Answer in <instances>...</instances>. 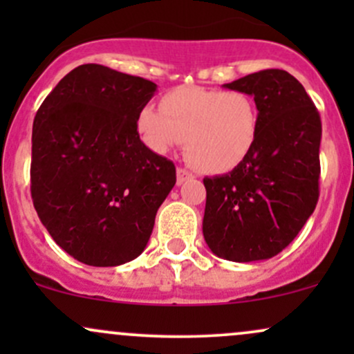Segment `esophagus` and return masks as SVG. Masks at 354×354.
<instances>
[{"label":"esophagus","instance_id":"34e87169","mask_svg":"<svg viewBox=\"0 0 354 354\" xmlns=\"http://www.w3.org/2000/svg\"><path fill=\"white\" fill-rule=\"evenodd\" d=\"M176 180H178V185H183V183L185 181H188V180H191V178H193V174H191L188 169H185V168H178V171H176Z\"/></svg>","mask_w":354,"mask_h":354}]
</instances>
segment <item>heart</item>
<instances>
[{
  "instance_id": "1",
  "label": "heart",
  "mask_w": 354,
  "mask_h": 354,
  "mask_svg": "<svg viewBox=\"0 0 354 354\" xmlns=\"http://www.w3.org/2000/svg\"><path fill=\"white\" fill-rule=\"evenodd\" d=\"M138 129L146 145L166 153L186 143V156L205 173L238 168L253 153L259 135V109L245 91L180 86L161 98V111L145 106Z\"/></svg>"
}]
</instances>
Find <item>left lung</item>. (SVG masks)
<instances>
[{"mask_svg": "<svg viewBox=\"0 0 354 354\" xmlns=\"http://www.w3.org/2000/svg\"><path fill=\"white\" fill-rule=\"evenodd\" d=\"M225 88L253 96L259 135L245 163L203 180V234L219 258L259 261L281 253L316 208L321 118L288 71L263 70Z\"/></svg>", "mask_w": 354, "mask_h": 354, "instance_id": "1", "label": "left lung"}]
</instances>
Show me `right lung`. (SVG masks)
Listing matches in <instances>:
<instances>
[{
	"label": "right lung",
	"instance_id": "1",
	"mask_svg": "<svg viewBox=\"0 0 354 354\" xmlns=\"http://www.w3.org/2000/svg\"><path fill=\"white\" fill-rule=\"evenodd\" d=\"M153 81L81 64L46 96L33 121L31 198L68 254L118 266L143 253L176 168L140 140L138 113Z\"/></svg>",
	"mask_w": 354,
	"mask_h": 354
}]
</instances>
